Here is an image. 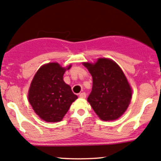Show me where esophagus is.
Wrapping results in <instances>:
<instances>
[{"instance_id": "1", "label": "esophagus", "mask_w": 161, "mask_h": 161, "mask_svg": "<svg viewBox=\"0 0 161 161\" xmlns=\"http://www.w3.org/2000/svg\"><path fill=\"white\" fill-rule=\"evenodd\" d=\"M79 97L82 98H86V94L85 92H82V93H79Z\"/></svg>"}]
</instances>
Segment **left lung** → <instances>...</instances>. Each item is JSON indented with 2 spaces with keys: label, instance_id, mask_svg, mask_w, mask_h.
Returning <instances> with one entry per match:
<instances>
[{
  "label": "left lung",
  "instance_id": "1",
  "mask_svg": "<svg viewBox=\"0 0 161 161\" xmlns=\"http://www.w3.org/2000/svg\"><path fill=\"white\" fill-rule=\"evenodd\" d=\"M83 65L92 76V89L87 100L97 115L103 121L121 117L128 108L132 94L121 68L105 58L98 59L95 64Z\"/></svg>",
  "mask_w": 161,
  "mask_h": 161
}]
</instances>
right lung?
<instances>
[{
  "label": "right lung",
  "instance_id": "add662e5",
  "mask_svg": "<svg viewBox=\"0 0 161 161\" xmlns=\"http://www.w3.org/2000/svg\"><path fill=\"white\" fill-rule=\"evenodd\" d=\"M70 67L48 63L40 67L32 80L28 99L36 114L45 121H61L78 98L63 81V75Z\"/></svg>",
  "mask_w": 161,
  "mask_h": 161
}]
</instances>
